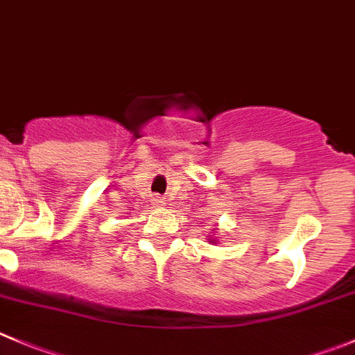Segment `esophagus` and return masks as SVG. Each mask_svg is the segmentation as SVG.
Here are the masks:
<instances>
[{
	"label": "esophagus",
	"instance_id": "esophagus-1",
	"mask_svg": "<svg viewBox=\"0 0 355 355\" xmlns=\"http://www.w3.org/2000/svg\"><path fill=\"white\" fill-rule=\"evenodd\" d=\"M154 202H156L157 206H164V205H166L164 198H154Z\"/></svg>",
	"mask_w": 355,
	"mask_h": 355
}]
</instances>
